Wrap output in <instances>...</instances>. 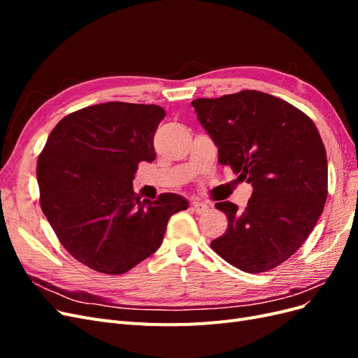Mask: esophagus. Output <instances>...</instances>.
Listing matches in <instances>:
<instances>
[{
  "label": "esophagus",
  "instance_id": "obj_1",
  "mask_svg": "<svg viewBox=\"0 0 358 358\" xmlns=\"http://www.w3.org/2000/svg\"><path fill=\"white\" fill-rule=\"evenodd\" d=\"M208 204L206 203H203V201H199V200H194L192 201V210L196 212V213H199V215H201V213H204V212H208Z\"/></svg>",
  "mask_w": 358,
  "mask_h": 358
}]
</instances>
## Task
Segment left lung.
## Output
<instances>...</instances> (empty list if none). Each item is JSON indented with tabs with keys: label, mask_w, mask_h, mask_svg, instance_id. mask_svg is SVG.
<instances>
[{
	"label": "left lung",
	"mask_w": 358,
	"mask_h": 358,
	"mask_svg": "<svg viewBox=\"0 0 358 358\" xmlns=\"http://www.w3.org/2000/svg\"><path fill=\"white\" fill-rule=\"evenodd\" d=\"M192 107L230 166L254 191L243 210L231 201L216 209L229 218L210 246L246 273H263L305 243L327 199V155L312 119L259 91L197 99Z\"/></svg>",
	"instance_id": "left-lung-1"
}]
</instances>
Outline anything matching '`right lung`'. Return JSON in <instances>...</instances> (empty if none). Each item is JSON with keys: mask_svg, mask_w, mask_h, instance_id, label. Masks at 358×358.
<instances>
[{"mask_svg": "<svg viewBox=\"0 0 358 358\" xmlns=\"http://www.w3.org/2000/svg\"><path fill=\"white\" fill-rule=\"evenodd\" d=\"M166 110L110 101L62 117L37 161L40 206L67 251L95 272L122 275L161 246L173 213L188 201L173 192L142 200L138 162L157 157Z\"/></svg>", "mask_w": 358, "mask_h": 358, "instance_id": "1", "label": "right lung"}]
</instances>
